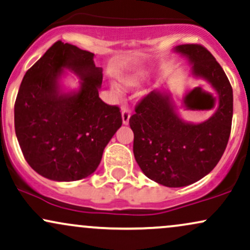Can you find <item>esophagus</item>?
I'll return each instance as SVG.
<instances>
[{
    "instance_id": "1",
    "label": "esophagus",
    "mask_w": 250,
    "mask_h": 250,
    "mask_svg": "<svg viewBox=\"0 0 250 250\" xmlns=\"http://www.w3.org/2000/svg\"><path fill=\"white\" fill-rule=\"evenodd\" d=\"M130 118H131V111L128 110V108L124 107L122 110V119H123V124L124 125H127L128 122H130Z\"/></svg>"
}]
</instances>
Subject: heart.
Listing matches in <instances>:
<instances>
[{
    "label": "heart",
    "instance_id": "heart-1",
    "mask_svg": "<svg viewBox=\"0 0 250 250\" xmlns=\"http://www.w3.org/2000/svg\"><path fill=\"white\" fill-rule=\"evenodd\" d=\"M122 83L125 87H127V89H133V87H137L138 85L140 84V79L137 75H132V76H127V77L123 78ZM114 91L117 90L114 89Z\"/></svg>",
    "mask_w": 250,
    "mask_h": 250
}]
</instances>
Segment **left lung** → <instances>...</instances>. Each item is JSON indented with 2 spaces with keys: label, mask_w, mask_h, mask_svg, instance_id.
Listing matches in <instances>:
<instances>
[{
  "label": "left lung",
  "mask_w": 250,
  "mask_h": 250,
  "mask_svg": "<svg viewBox=\"0 0 250 250\" xmlns=\"http://www.w3.org/2000/svg\"><path fill=\"white\" fill-rule=\"evenodd\" d=\"M173 51L187 58L193 77L202 79L218 96V107L201 123L181 118L171 92L152 91L130 118L133 153L144 174L166 187H184L207 175L224 154L233 118V90L213 55L198 44Z\"/></svg>",
  "instance_id": "1"
}]
</instances>
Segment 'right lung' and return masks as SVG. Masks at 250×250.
I'll use <instances>...</instances> for the list:
<instances>
[{
  "mask_svg": "<svg viewBox=\"0 0 250 250\" xmlns=\"http://www.w3.org/2000/svg\"><path fill=\"white\" fill-rule=\"evenodd\" d=\"M93 57L58 41L21 83L15 102L17 140L26 163L50 180L76 181L92 174L123 124L119 107L99 98L103 69ZM65 71L80 78L77 89H65Z\"/></svg>",
  "mask_w": 250,
  "mask_h": 250,
  "instance_id": "obj_1",
  "label": "right lung"
}]
</instances>
